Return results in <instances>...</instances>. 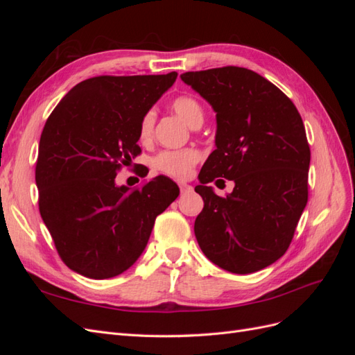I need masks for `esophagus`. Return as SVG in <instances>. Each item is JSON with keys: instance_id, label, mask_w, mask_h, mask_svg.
Returning a JSON list of instances; mask_svg holds the SVG:
<instances>
[{"instance_id": "obj_1", "label": "esophagus", "mask_w": 355, "mask_h": 355, "mask_svg": "<svg viewBox=\"0 0 355 355\" xmlns=\"http://www.w3.org/2000/svg\"><path fill=\"white\" fill-rule=\"evenodd\" d=\"M179 189H180V192H189V191H192V187L187 185V184H180Z\"/></svg>"}]
</instances>
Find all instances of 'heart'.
Wrapping results in <instances>:
<instances>
[{
  "label": "heart",
  "instance_id": "obj_1",
  "mask_svg": "<svg viewBox=\"0 0 355 355\" xmlns=\"http://www.w3.org/2000/svg\"><path fill=\"white\" fill-rule=\"evenodd\" d=\"M171 110H173L182 120L191 127H200L204 120V111L201 103L194 96L184 94L178 96L176 99L171 101ZM155 115L153 111H148L139 124V139L141 142H149L154 132ZM200 159V153L194 148L178 149V151H163L159 153L154 161L153 166L159 173L170 176L178 180H185L192 175V168L196 167Z\"/></svg>",
  "mask_w": 355,
  "mask_h": 355
}]
</instances>
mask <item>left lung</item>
<instances>
[{"instance_id":"1","label":"left lung","mask_w":355,"mask_h":355,"mask_svg":"<svg viewBox=\"0 0 355 355\" xmlns=\"http://www.w3.org/2000/svg\"><path fill=\"white\" fill-rule=\"evenodd\" d=\"M180 78L213 106L218 121L216 149L196 187L204 201L194 223L198 245L222 270H263L288 249L308 201L311 151L302 118L277 85L247 68ZM218 177L234 180L231 195L219 198L207 187Z\"/></svg>"}]
</instances>
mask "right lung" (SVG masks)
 I'll return each mask as SVG.
<instances>
[{"mask_svg":"<svg viewBox=\"0 0 355 355\" xmlns=\"http://www.w3.org/2000/svg\"><path fill=\"white\" fill-rule=\"evenodd\" d=\"M176 77L99 75L75 85L47 118L35 167L38 206L72 271L103 280L128 270L155 218L178 198V185L166 176L136 188L115 185L118 171L142 153V116Z\"/></svg>","mask_w":355,"mask_h":355,"instance_id":"right-lung-1","label":"right lung"}]
</instances>
